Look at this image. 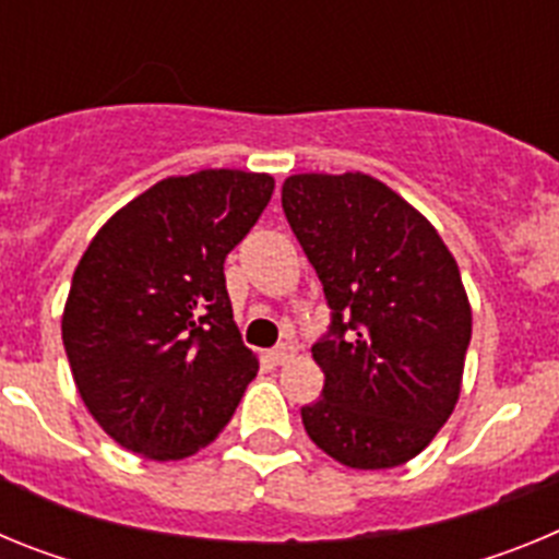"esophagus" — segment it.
Segmentation results:
<instances>
[{
    "label": "esophagus",
    "instance_id": "esophagus-1",
    "mask_svg": "<svg viewBox=\"0 0 559 559\" xmlns=\"http://www.w3.org/2000/svg\"><path fill=\"white\" fill-rule=\"evenodd\" d=\"M296 355V347L290 344V341H285V344H280V347H274L269 353V360L274 364V367H283V364H288L290 358Z\"/></svg>",
    "mask_w": 559,
    "mask_h": 559
}]
</instances>
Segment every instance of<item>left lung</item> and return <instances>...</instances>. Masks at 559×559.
I'll list each match as a JSON object with an SVG mask.
<instances>
[{
	"instance_id": "8db88e82",
	"label": "left lung",
	"mask_w": 559,
	"mask_h": 559,
	"mask_svg": "<svg viewBox=\"0 0 559 559\" xmlns=\"http://www.w3.org/2000/svg\"><path fill=\"white\" fill-rule=\"evenodd\" d=\"M283 210L322 280L330 328L313 344L322 397L308 437L358 471L397 467L448 423L471 344V305L442 237L364 173H299Z\"/></svg>"
}]
</instances>
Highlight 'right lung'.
<instances>
[{
	"mask_svg": "<svg viewBox=\"0 0 559 559\" xmlns=\"http://www.w3.org/2000/svg\"><path fill=\"white\" fill-rule=\"evenodd\" d=\"M269 173L199 170L153 185L83 251L63 349L103 431L156 462L224 431L257 374L224 263L269 206Z\"/></svg>",
	"mask_w": 559,
	"mask_h": 559,
	"instance_id": "obj_1",
	"label": "right lung"
}]
</instances>
